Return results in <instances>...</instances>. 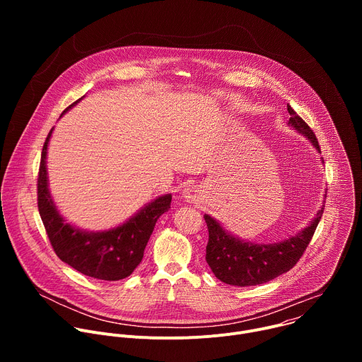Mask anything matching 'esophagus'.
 Here are the masks:
<instances>
[{"label":"esophagus","mask_w":362,"mask_h":362,"mask_svg":"<svg viewBox=\"0 0 362 362\" xmlns=\"http://www.w3.org/2000/svg\"><path fill=\"white\" fill-rule=\"evenodd\" d=\"M182 196H183L187 202L196 203V202H199V200L202 199V189H200L199 186H193V185H192V186H187V187H185Z\"/></svg>","instance_id":"obj_1"}]
</instances>
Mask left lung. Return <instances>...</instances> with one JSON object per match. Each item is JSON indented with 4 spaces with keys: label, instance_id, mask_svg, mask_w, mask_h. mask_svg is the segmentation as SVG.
<instances>
[{
    "label": "left lung",
    "instance_id": "1",
    "mask_svg": "<svg viewBox=\"0 0 362 362\" xmlns=\"http://www.w3.org/2000/svg\"><path fill=\"white\" fill-rule=\"evenodd\" d=\"M291 115L289 126L303 134L320 150L314 132L288 105ZM327 197V194H325ZM324 214V206L317 212L313 222L295 236L278 243H252L226 232L221 223L209 215H204L209 230L206 246V262L215 276L235 286H253L269 282L276 276L292 269L300 259L305 249L311 242L315 229Z\"/></svg>",
    "mask_w": 362,
    "mask_h": 362
}]
</instances>
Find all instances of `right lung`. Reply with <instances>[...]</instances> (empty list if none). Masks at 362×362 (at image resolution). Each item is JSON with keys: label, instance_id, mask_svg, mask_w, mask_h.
Wrapping results in <instances>:
<instances>
[{"label": "right lung", "instance_id": "add662e5", "mask_svg": "<svg viewBox=\"0 0 362 362\" xmlns=\"http://www.w3.org/2000/svg\"><path fill=\"white\" fill-rule=\"evenodd\" d=\"M81 98L69 106L63 115ZM51 133L53 129L42 146L37 180L38 212L51 246L63 262L83 275L101 281L127 278L141 262L144 247L158 219L170 209L172 194L168 193L154 199L127 222L109 230L87 232L67 223L59 214L48 190L45 159Z\"/></svg>", "mask_w": 362, "mask_h": 362}]
</instances>
